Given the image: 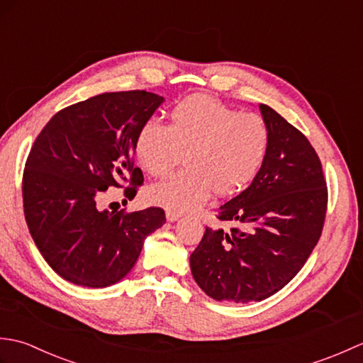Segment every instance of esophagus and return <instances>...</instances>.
Returning <instances> with one entry per match:
<instances>
[{
  "mask_svg": "<svg viewBox=\"0 0 363 363\" xmlns=\"http://www.w3.org/2000/svg\"><path fill=\"white\" fill-rule=\"evenodd\" d=\"M165 215H167V220H168V221H176L177 218L181 217V213H179V212H176V211H169V209L165 212Z\"/></svg>",
  "mask_w": 363,
  "mask_h": 363,
  "instance_id": "1",
  "label": "esophagus"
}]
</instances>
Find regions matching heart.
Wrapping results in <instances>:
<instances>
[{
	"instance_id": "b5f03b06",
	"label": "heart",
	"mask_w": 363,
	"mask_h": 363,
	"mask_svg": "<svg viewBox=\"0 0 363 363\" xmlns=\"http://www.w3.org/2000/svg\"><path fill=\"white\" fill-rule=\"evenodd\" d=\"M269 142V128L260 115L194 95L169 111L168 125L146 120L135 135L134 152L154 177L167 174L184 152L187 167L146 190L150 203L184 212L201 206L212 191L229 196L248 187L264 165Z\"/></svg>"
}]
</instances>
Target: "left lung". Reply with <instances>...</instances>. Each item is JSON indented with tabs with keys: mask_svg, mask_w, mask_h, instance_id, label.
I'll use <instances>...</instances> for the list:
<instances>
[{
	"mask_svg": "<svg viewBox=\"0 0 363 363\" xmlns=\"http://www.w3.org/2000/svg\"><path fill=\"white\" fill-rule=\"evenodd\" d=\"M269 128L268 156L251 186L220 207L218 220L245 228H206L190 256L196 284L217 301H262L285 287L318 243L328 187L307 137L260 104Z\"/></svg>",
	"mask_w": 363,
	"mask_h": 363,
	"instance_id": "obj_1",
	"label": "left lung"
}]
</instances>
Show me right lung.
I'll use <instances>...</instances> for the list:
<instances>
[{
    "label": "right lung",
    "instance_id": "obj_1",
    "mask_svg": "<svg viewBox=\"0 0 363 363\" xmlns=\"http://www.w3.org/2000/svg\"><path fill=\"white\" fill-rule=\"evenodd\" d=\"M162 101L145 90L109 91L59 111L37 135L23 172L25 218L43 259L65 281L91 289L118 282L145 237L165 223L160 207L98 209L106 190L123 189L130 199L143 184L134 140Z\"/></svg>",
    "mask_w": 363,
    "mask_h": 363
}]
</instances>
